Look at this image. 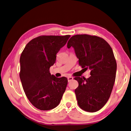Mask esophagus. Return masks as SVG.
<instances>
[{"instance_id": "34e87169", "label": "esophagus", "mask_w": 131, "mask_h": 131, "mask_svg": "<svg viewBox=\"0 0 131 131\" xmlns=\"http://www.w3.org/2000/svg\"><path fill=\"white\" fill-rule=\"evenodd\" d=\"M67 79H68V82H70L71 81H72L73 79V78L72 77H71V76H70V77H68Z\"/></svg>"}]
</instances>
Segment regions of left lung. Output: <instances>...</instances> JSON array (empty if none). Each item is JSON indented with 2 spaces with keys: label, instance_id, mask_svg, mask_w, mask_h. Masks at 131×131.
I'll list each match as a JSON object with an SVG mask.
<instances>
[{
  "label": "left lung",
  "instance_id": "left-lung-1",
  "mask_svg": "<svg viewBox=\"0 0 131 131\" xmlns=\"http://www.w3.org/2000/svg\"><path fill=\"white\" fill-rule=\"evenodd\" d=\"M71 47L79 65L91 70L89 78H75L78 105L85 111L96 112L107 102L115 83L117 64L112 49L103 39L89 35L72 36L67 43L68 48Z\"/></svg>",
  "mask_w": 131,
  "mask_h": 131
}]
</instances>
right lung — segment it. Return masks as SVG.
Returning <instances> with one entry per match:
<instances>
[{
  "label": "right lung",
  "mask_w": 131,
  "mask_h": 131,
  "mask_svg": "<svg viewBox=\"0 0 131 131\" xmlns=\"http://www.w3.org/2000/svg\"><path fill=\"white\" fill-rule=\"evenodd\" d=\"M70 36L37 37L27 44L21 54V84L29 102L39 110L48 111L57 107L65 92L67 79L51 75L50 68Z\"/></svg>",
  "instance_id": "1"
}]
</instances>
